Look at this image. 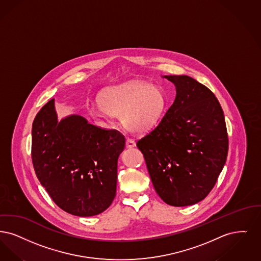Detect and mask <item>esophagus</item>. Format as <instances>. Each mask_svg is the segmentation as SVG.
<instances>
[{
	"mask_svg": "<svg viewBox=\"0 0 261 261\" xmlns=\"http://www.w3.org/2000/svg\"><path fill=\"white\" fill-rule=\"evenodd\" d=\"M125 145H126V147L127 148L135 147V146H136V141H135L133 138H127Z\"/></svg>",
	"mask_w": 261,
	"mask_h": 261,
	"instance_id": "obj_1",
	"label": "esophagus"
}]
</instances>
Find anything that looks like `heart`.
I'll return each mask as SVG.
<instances>
[{
	"label": "heart",
	"mask_w": 261,
	"mask_h": 261,
	"mask_svg": "<svg viewBox=\"0 0 261 261\" xmlns=\"http://www.w3.org/2000/svg\"><path fill=\"white\" fill-rule=\"evenodd\" d=\"M98 103L90 108L97 117L122 115L125 126L145 133L159 125L167 109L164 91L144 81L135 80L102 91Z\"/></svg>",
	"instance_id": "b5f03b06"
}]
</instances>
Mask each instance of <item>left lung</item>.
I'll use <instances>...</instances> for the list:
<instances>
[{
	"label": "left lung",
	"instance_id": "1",
	"mask_svg": "<svg viewBox=\"0 0 261 261\" xmlns=\"http://www.w3.org/2000/svg\"><path fill=\"white\" fill-rule=\"evenodd\" d=\"M176 96L159 125L136 143L153 186L168 204H197L212 191L224 167L228 135L214 92L189 76H165Z\"/></svg>",
	"mask_w": 261,
	"mask_h": 261
}]
</instances>
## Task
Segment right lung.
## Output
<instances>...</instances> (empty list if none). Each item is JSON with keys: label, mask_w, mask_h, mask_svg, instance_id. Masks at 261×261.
<instances>
[{"label": "right lung", "mask_w": 261, "mask_h": 261, "mask_svg": "<svg viewBox=\"0 0 261 261\" xmlns=\"http://www.w3.org/2000/svg\"><path fill=\"white\" fill-rule=\"evenodd\" d=\"M125 138L78 115L57 122L50 99L35 117L31 156L36 175L51 200L77 216L101 214L116 196L117 165Z\"/></svg>", "instance_id": "obj_1"}]
</instances>
